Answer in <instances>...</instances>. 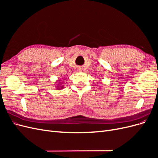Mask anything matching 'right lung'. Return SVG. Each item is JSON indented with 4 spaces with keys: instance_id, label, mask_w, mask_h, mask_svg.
I'll list each match as a JSON object with an SVG mask.
<instances>
[{
    "instance_id": "add662e5",
    "label": "right lung",
    "mask_w": 158,
    "mask_h": 158,
    "mask_svg": "<svg viewBox=\"0 0 158 158\" xmlns=\"http://www.w3.org/2000/svg\"><path fill=\"white\" fill-rule=\"evenodd\" d=\"M58 81V83L56 84V85H57L56 86V88L58 89H63V88H64V85H61L60 84V80H57Z\"/></svg>"
}]
</instances>
